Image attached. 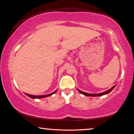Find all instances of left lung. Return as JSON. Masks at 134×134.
<instances>
[{
    "label": "left lung",
    "mask_w": 134,
    "mask_h": 134,
    "mask_svg": "<svg viewBox=\"0 0 134 134\" xmlns=\"http://www.w3.org/2000/svg\"><path fill=\"white\" fill-rule=\"evenodd\" d=\"M115 86H116V85H115V86H114L112 87V88H110L109 90L107 91H105V92H102V93H100V94H90V93H87V92H83V91H80V90H78V91L80 92V93L82 94H83V95H85V96H91V97H96V96H102L105 95V94H108L110 92H111V91L113 90L114 88H115Z\"/></svg>",
    "instance_id": "obj_1"
}]
</instances>
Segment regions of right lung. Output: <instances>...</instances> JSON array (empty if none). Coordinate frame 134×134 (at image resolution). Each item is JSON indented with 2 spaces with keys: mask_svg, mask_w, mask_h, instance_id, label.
Returning a JSON list of instances; mask_svg holds the SVG:
<instances>
[{
  "mask_svg": "<svg viewBox=\"0 0 134 134\" xmlns=\"http://www.w3.org/2000/svg\"><path fill=\"white\" fill-rule=\"evenodd\" d=\"M56 91H55L53 92V93H51L49 94H46V95H43V96H32V95H31V94H26L27 96H29V97H30L31 98H32V99H41V98L46 97H48V96L53 95V94H54L55 92H56Z\"/></svg>",
  "mask_w": 134,
  "mask_h": 134,
  "instance_id": "add662e5",
  "label": "right lung"
}]
</instances>
